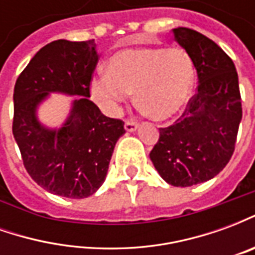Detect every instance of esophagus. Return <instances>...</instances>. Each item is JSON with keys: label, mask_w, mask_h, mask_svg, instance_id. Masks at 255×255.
<instances>
[{"label": "esophagus", "mask_w": 255, "mask_h": 255, "mask_svg": "<svg viewBox=\"0 0 255 255\" xmlns=\"http://www.w3.org/2000/svg\"><path fill=\"white\" fill-rule=\"evenodd\" d=\"M124 127H126V129H127L128 132H133V131H136V128H138V123L133 122V120H126Z\"/></svg>", "instance_id": "esophagus-1"}]
</instances>
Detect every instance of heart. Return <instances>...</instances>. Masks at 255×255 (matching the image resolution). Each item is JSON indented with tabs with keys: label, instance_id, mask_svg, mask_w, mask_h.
<instances>
[{
	"label": "heart",
	"instance_id": "heart-1",
	"mask_svg": "<svg viewBox=\"0 0 255 255\" xmlns=\"http://www.w3.org/2000/svg\"><path fill=\"white\" fill-rule=\"evenodd\" d=\"M194 82V67L182 47H135L113 54L106 73L91 82V94L108 111L117 112L129 93L144 115L168 120L186 105Z\"/></svg>",
	"mask_w": 255,
	"mask_h": 255
}]
</instances>
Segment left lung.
Wrapping results in <instances>:
<instances>
[{
    "instance_id": "8db88e82",
    "label": "left lung",
    "mask_w": 255,
    "mask_h": 255,
    "mask_svg": "<svg viewBox=\"0 0 255 255\" xmlns=\"http://www.w3.org/2000/svg\"><path fill=\"white\" fill-rule=\"evenodd\" d=\"M173 34L197 69L198 86L182 117L160 128L150 160L166 183L190 187L216 176L234 154L241 91L235 64L219 45L186 27Z\"/></svg>"
}]
</instances>
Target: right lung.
<instances>
[{
  "mask_svg": "<svg viewBox=\"0 0 255 255\" xmlns=\"http://www.w3.org/2000/svg\"><path fill=\"white\" fill-rule=\"evenodd\" d=\"M94 39L47 43L16 80L12 131L25 171L56 195L80 199L102 186L124 122L102 115L90 101L98 64ZM52 91L80 95L71 116L57 131L43 128L35 117L37 104Z\"/></svg>",
  "mask_w": 255,
  "mask_h": 255,
  "instance_id": "1",
  "label": "right lung"
}]
</instances>
